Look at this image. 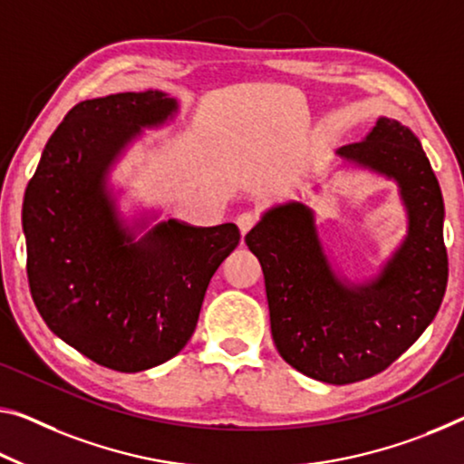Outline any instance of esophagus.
Listing matches in <instances>:
<instances>
[{
  "mask_svg": "<svg viewBox=\"0 0 464 464\" xmlns=\"http://www.w3.org/2000/svg\"><path fill=\"white\" fill-rule=\"evenodd\" d=\"M256 222H259V216H256L255 211H245V213H240V216L237 218V224H238V227H240L242 237H245V234L251 232Z\"/></svg>",
  "mask_w": 464,
  "mask_h": 464,
  "instance_id": "obj_1",
  "label": "esophagus"
}]
</instances>
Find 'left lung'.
I'll use <instances>...</instances> for the list:
<instances>
[{"label":"left lung","mask_w":464,"mask_h":464,"mask_svg":"<svg viewBox=\"0 0 464 464\" xmlns=\"http://www.w3.org/2000/svg\"><path fill=\"white\" fill-rule=\"evenodd\" d=\"M342 160L394 178L409 232L382 274L344 284L319 242L313 211L286 203L263 213L245 237L259 259L277 353L313 380L344 386L388 369L433 322L448 284L444 198L421 142L380 118Z\"/></svg>","instance_id":"left-lung-1"}]
</instances>
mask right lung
Listing matches in <instances>:
<instances>
[{"label": "right lung", "mask_w": 464, "mask_h": 464, "mask_svg": "<svg viewBox=\"0 0 464 464\" xmlns=\"http://www.w3.org/2000/svg\"><path fill=\"white\" fill-rule=\"evenodd\" d=\"M178 110L161 91L87 99L43 149L23 203L26 276L55 336L113 372L161 365L187 346L211 276L237 248L234 224L168 219L134 240L108 172L140 128Z\"/></svg>", "instance_id": "1"}]
</instances>
